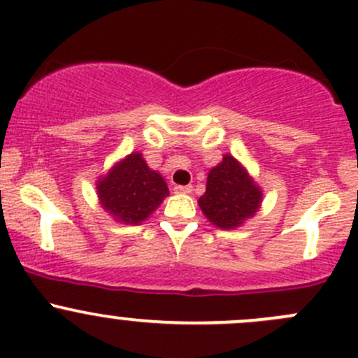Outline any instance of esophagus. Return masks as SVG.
<instances>
[{"instance_id": "obj_1", "label": "esophagus", "mask_w": 358, "mask_h": 358, "mask_svg": "<svg viewBox=\"0 0 358 358\" xmlns=\"http://www.w3.org/2000/svg\"><path fill=\"white\" fill-rule=\"evenodd\" d=\"M175 192L176 194H190L192 192V185H176Z\"/></svg>"}]
</instances>
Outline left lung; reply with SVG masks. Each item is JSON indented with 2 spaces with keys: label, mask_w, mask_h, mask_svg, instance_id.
I'll use <instances>...</instances> for the list:
<instances>
[{
  "label": "left lung",
  "mask_w": 358,
  "mask_h": 358,
  "mask_svg": "<svg viewBox=\"0 0 358 358\" xmlns=\"http://www.w3.org/2000/svg\"><path fill=\"white\" fill-rule=\"evenodd\" d=\"M199 208L211 225L222 230L243 227L256 215L263 202V190L236 157L225 154L209 169Z\"/></svg>",
  "instance_id": "left-lung-1"
}]
</instances>
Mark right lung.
Here are the masks:
<instances>
[{
    "mask_svg": "<svg viewBox=\"0 0 358 358\" xmlns=\"http://www.w3.org/2000/svg\"><path fill=\"white\" fill-rule=\"evenodd\" d=\"M96 196L114 222L140 225L169 196V189L161 173L149 168L142 152H131L99 176Z\"/></svg>",
    "mask_w": 358,
    "mask_h": 358,
    "instance_id": "add662e5",
    "label": "right lung"
}]
</instances>
